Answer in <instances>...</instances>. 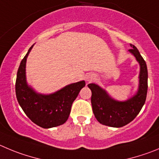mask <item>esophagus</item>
Instances as JSON below:
<instances>
[{
    "label": "esophagus",
    "mask_w": 159,
    "mask_h": 159,
    "mask_svg": "<svg viewBox=\"0 0 159 159\" xmlns=\"http://www.w3.org/2000/svg\"><path fill=\"white\" fill-rule=\"evenodd\" d=\"M95 78V76L93 75V74H87L86 75H85V77H84V79H85V81H92L93 79Z\"/></svg>",
    "instance_id": "34e87169"
}]
</instances>
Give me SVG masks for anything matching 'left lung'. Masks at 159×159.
I'll return each instance as SVG.
<instances>
[{
  "instance_id": "8db88e82",
  "label": "left lung",
  "mask_w": 159,
  "mask_h": 159,
  "mask_svg": "<svg viewBox=\"0 0 159 159\" xmlns=\"http://www.w3.org/2000/svg\"><path fill=\"white\" fill-rule=\"evenodd\" d=\"M129 52L134 55L140 65V86L136 96L125 102L111 99L104 90L96 84H89L92 91L91 103L97 121L111 127H122L131 122L141 111L148 93V68L143 58L136 46L130 44Z\"/></svg>"
}]
</instances>
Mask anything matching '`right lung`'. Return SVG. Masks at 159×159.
Here are the masks:
<instances>
[{"instance_id":"obj_1","label":"right lung","mask_w":159,"mask_h":159,"mask_svg":"<svg viewBox=\"0 0 159 159\" xmlns=\"http://www.w3.org/2000/svg\"><path fill=\"white\" fill-rule=\"evenodd\" d=\"M30 48L22 59L17 71L16 94L19 105L26 116L38 126L44 129L52 128L63 125L70 113L73 102L80 90L84 87V81L66 85L51 95H41L30 88L26 81V62Z\"/></svg>"}]
</instances>
